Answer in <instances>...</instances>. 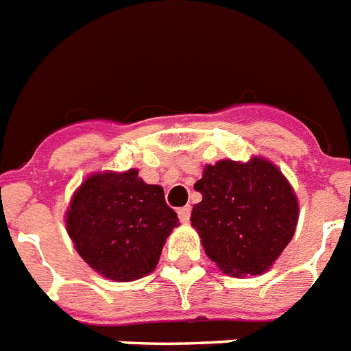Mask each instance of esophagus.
<instances>
[{"instance_id":"34e87169","label":"esophagus","mask_w":351,"mask_h":351,"mask_svg":"<svg viewBox=\"0 0 351 351\" xmlns=\"http://www.w3.org/2000/svg\"><path fill=\"white\" fill-rule=\"evenodd\" d=\"M189 215H191V208L189 206H184V208L178 209V219H180V222H189Z\"/></svg>"}]
</instances>
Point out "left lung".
<instances>
[{
	"label": "left lung",
	"mask_w": 351,
	"mask_h": 351,
	"mask_svg": "<svg viewBox=\"0 0 351 351\" xmlns=\"http://www.w3.org/2000/svg\"><path fill=\"white\" fill-rule=\"evenodd\" d=\"M202 202L191 226L206 255L228 275L267 271L293 237L299 202L286 176L269 160H220L206 165L195 184Z\"/></svg>",
	"instance_id": "left-lung-1"
}]
</instances>
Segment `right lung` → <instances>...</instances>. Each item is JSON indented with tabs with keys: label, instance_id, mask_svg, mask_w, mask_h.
I'll use <instances>...</instances> for the list:
<instances>
[{
	"label": "right lung",
	"instance_id": "obj_1",
	"mask_svg": "<svg viewBox=\"0 0 351 351\" xmlns=\"http://www.w3.org/2000/svg\"><path fill=\"white\" fill-rule=\"evenodd\" d=\"M80 256L101 277L131 282L153 271L178 217L162 186L125 173H95L76 189L65 213Z\"/></svg>",
	"mask_w": 351,
	"mask_h": 351
}]
</instances>
